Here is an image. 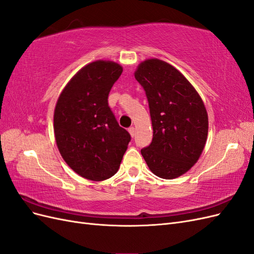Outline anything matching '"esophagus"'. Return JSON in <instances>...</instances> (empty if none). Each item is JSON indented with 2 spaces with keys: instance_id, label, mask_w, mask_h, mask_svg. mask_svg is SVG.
Returning a JSON list of instances; mask_svg holds the SVG:
<instances>
[{
  "instance_id": "obj_1",
  "label": "esophagus",
  "mask_w": 254,
  "mask_h": 254,
  "mask_svg": "<svg viewBox=\"0 0 254 254\" xmlns=\"http://www.w3.org/2000/svg\"><path fill=\"white\" fill-rule=\"evenodd\" d=\"M128 131H129L130 135H131V136H134V133H135V129H134V127H129V128H128Z\"/></svg>"
}]
</instances>
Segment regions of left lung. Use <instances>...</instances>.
<instances>
[{
	"instance_id": "1",
	"label": "left lung",
	"mask_w": 254,
	"mask_h": 254,
	"mask_svg": "<svg viewBox=\"0 0 254 254\" xmlns=\"http://www.w3.org/2000/svg\"><path fill=\"white\" fill-rule=\"evenodd\" d=\"M135 79L148 99L152 142L141 149L149 170L163 179L186 174L204 148L209 119L191 83L163 60L147 59L137 65Z\"/></svg>"
}]
</instances>
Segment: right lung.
<instances>
[{
	"mask_svg": "<svg viewBox=\"0 0 254 254\" xmlns=\"http://www.w3.org/2000/svg\"><path fill=\"white\" fill-rule=\"evenodd\" d=\"M122 72L109 60L84 65L66 83L54 111L60 155L88 180L103 181L117 174L130 142L108 106L109 92Z\"/></svg>",
	"mask_w": 254,
	"mask_h": 254,
	"instance_id": "obj_1",
	"label": "right lung"
}]
</instances>
